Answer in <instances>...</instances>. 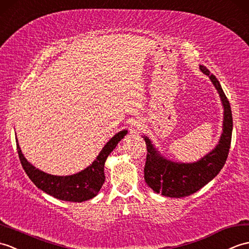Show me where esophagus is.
I'll use <instances>...</instances> for the list:
<instances>
[{
  "label": "esophagus",
  "mask_w": 249,
  "mask_h": 249,
  "mask_svg": "<svg viewBox=\"0 0 249 249\" xmlns=\"http://www.w3.org/2000/svg\"><path fill=\"white\" fill-rule=\"evenodd\" d=\"M129 125H130V132H131V133L136 134L137 132H140V131L142 129V125H143V124H142V120H140V119H135V120H132V121H130Z\"/></svg>",
  "instance_id": "1"
}]
</instances>
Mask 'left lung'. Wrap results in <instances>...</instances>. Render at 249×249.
Listing matches in <instances>:
<instances>
[{"label": "left lung", "mask_w": 249, "mask_h": 249, "mask_svg": "<svg viewBox=\"0 0 249 249\" xmlns=\"http://www.w3.org/2000/svg\"><path fill=\"white\" fill-rule=\"evenodd\" d=\"M201 72L207 74L219 95L224 108L223 132L218 143L212 151L194 163H179L164 158L147 136H142L147 145V158L143 177L148 186L158 194L171 198L190 196L199 191L218 175L227 160L231 135L232 114L230 103L215 75L199 66Z\"/></svg>", "instance_id": "1"}]
</instances>
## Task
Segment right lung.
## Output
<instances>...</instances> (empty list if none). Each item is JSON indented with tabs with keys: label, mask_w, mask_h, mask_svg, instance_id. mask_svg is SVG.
<instances>
[{
	"label": "right lung",
	"mask_w": 249,
	"mask_h": 249,
	"mask_svg": "<svg viewBox=\"0 0 249 249\" xmlns=\"http://www.w3.org/2000/svg\"><path fill=\"white\" fill-rule=\"evenodd\" d=\"M126 133H128V130H123L115 134L106 143V146L98 154L97 159L89 166L71 176H54L36 168L24 158L18 140H17V150H18L22 167L38 189L59 200L82 202L97 196L106 181L104 164L107 159Z\"/></svg>",
	"instance_id": "1"
}]
</instances>
